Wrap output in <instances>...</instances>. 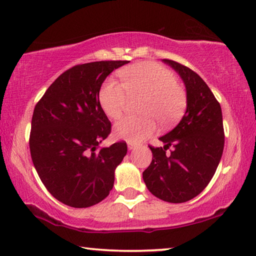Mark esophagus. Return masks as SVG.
Returning <instances> with one entry per match:
<instances>
[{
  "label": "esophagus",
  "instance_id": "obj_1",
  "mask_svg": "<svg viewBox=\"0 0 256 256\" xmlns=\"http://www.w3.org/2000/svg\"><path fill=\"white\" fill-rule=\"evenodd\" d=\"M136 146H138V144H136V142H128V148L130 150L136 149Z\"/></svg>",
  "mask_w": 256,
  "mask_h": 256
}]
</instances>
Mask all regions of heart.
Masks as SVG:
<instances>
[{
	"mask_svg": "<svg viewBox=\"0 0 256 256\" xmlns=\"http://www.w3.org/2000/svg\"><path fill=\"white\" fill-rule=\"evenodd\" d=\"M120 76L123 84L107 79L102 84L98 94L102 110L110 118L118 120L128 97H142L138 112L144 116L120 120L114 128L118 138L138 142L154 133L156 120L162 126H170L184 114L188 94L167 68L142 62L122 68Z\"/></svg>",
	"mask_w": 256,
	"mask_h": 256,
	"instance_id": "b5f03b06",
	"label": "heart"
}]
</instances>
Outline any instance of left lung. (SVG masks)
<instances>
[{
	"label": "left lung",
	"instance_id": "1",
	"mask_svg": "<svg viewBox=\"0 0 256 256\" xmlns=\"http://www.w3.org/2000/svg\"><path fill=\"white\" fill-rule=\"evenodd\" d=\"M162 60L183 79L188 108L177 126L160 138L164 146H149L152 162L144 172V180L160 200L183 203L198 196L216 170L224 144L222 112L196 72L172 60Z\"/></svg>",
	"mask_w": 256,
	"mask_h": 256
}]
</instances>
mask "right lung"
Instances as JSON below:
<instances>
[{"label": "right lung", "mask_w": 256, "mask_h": 256, "mask_svg": "<svg viewBox=\"0 0 256 256\" xmlns=\"http://www.w3.org/2000/svg\"><path fill=\"white\" fill-rule=\"evenodd\" d=\"M130 60L78 64L63 72L36 104L29 136L30 154L42 184L56 200L72 208L102 201L114 185L115 168L126 142L108 148L110 120L98 94L108 74Z\"/></svg>", "instance_id": "right-lung-1"}]
</instances>
